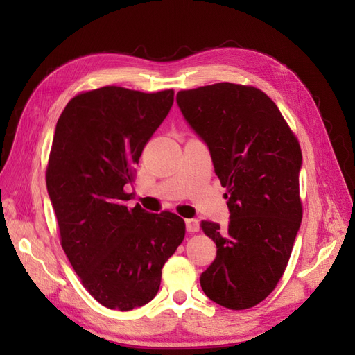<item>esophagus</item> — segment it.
<instances>
[{
  "instance_id": "34e87169",
  "label": "esophagus",
  "mask_w": 355,
  "mask_h": 355,
  "mask_svg": "<svg viewBox=\"0 0 355 355\" xmlns=\"http://www.w3.org/2000/svg\"><path fill=\"white\" fill-rule=\"evenodd\" d=\"M185 223H187V231L188 232H197L200 230V222L197 219H194V218L187 219Z\"/></svg>"
}]
</instances>
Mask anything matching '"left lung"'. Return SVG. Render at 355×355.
<instances>
[{
	"label": "left lung",
	"mask_w": 355,
	"mask_h": 355,
	"mask_svg": "<svg viewBox=\"0 0 355 355\" xmlns=\"http://www.w3.org/2000/svg\"><path fill=\"white\" fill-rule=\"evenodd\" d=\"M176 101L209 146L231 213L227 230L201 222L218 247L201 288L225 308H252L280 282L302 220L297 137L253 85L218 83L180 90Z\"/></svg>",
	"instance_id": "obj_1"
}]
</instances>
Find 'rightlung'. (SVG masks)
I'll return each instance as SVG.
<instances>
[{
  "label": "right lung",
  "instance_id": "right-lung-1",
  "mask_svg": "<svg viewBox=\"0 0 355 355\" xmlns=\"http://www.w3.org/2000/svg\"><path fill=\"white\" fill-rule=\"evenodd\" d=\"M173 101L171 89L106 85L72 98L56 124L46 182L60 244L85 290L106 308L130 311L153 300L161 270L185 237L178 214L125 202L144 148Z\"/></svg>",
  "mask_w": 355,
  "mask_h": 355
}]
</instances>
